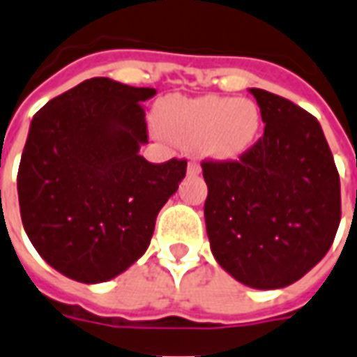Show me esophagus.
Segmentation results:
<instances>
[{"label": "esophagus", "instance_id": "esophagus-1", "mask_svg": "<svg viewBox=\"0 0 357 357\" xmlns=\"http://www.w3.org/2000/svg\"><path fill=\"white\" fill-rule=\"evenodd\" d=\"M201 173V165L197 162H190L188 163V175L190 176H197Z\"/></svg>", "mask_w": 357, "mask_h": 357}]
</instances>
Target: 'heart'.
Here are the masks:
<instances>
[{"mask_svg":"<svg viewBox=\"0 0 357 357\" xmlns=\"http://www.w3.org/2000/svg\"><path fill=\"white\" fill-rule=\"evenodd\" d=\"M264 116L252 99L201 96L169 98L156 111V128L181 146L194 144L213 162H237L258 143Z\"/></svg>","mask_w":357,"mask_h":357,"instance_id":"heart-1","label":"heart"}]
</instances>
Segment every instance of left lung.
<instances>
[{
	"mask_svg": "<svg viewBox=\"0 0 357 357\" xmlns=\"http://www.w3.org/2000/svg\"><path fill=\"white\" fill-rule=\"evenodd\" d=\"M264 137L239 162H205V224L214 259L256 290L297 282L341 222V181L320 122L288 99L250 88Z\"/></svg>",
	"mask_w": 357,
	"mask_h": 357,
	"instance_id": "1",
	"label": "left lung"
}]
</instances>
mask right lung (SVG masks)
Listing matches in <instances>:
<instances>
[{
  "label": "right lung",
  "instance_id": "add662e5",
  "mask_svg": "<svg viewBox=\"0 0 357 357\" xmlns=\"http://www.w3.org/2000/svg\"><path fill=\"white\" fill-rule=\"evenodd\" d=\"M154 88L96 77L48 101L29 124L18 167L26 235L63 277L107 282L143 256L186 160L146 162L141 103Z\"/></svg>",
  "mask_w": 357,
  "mask_h": 357
}]
</instances>
